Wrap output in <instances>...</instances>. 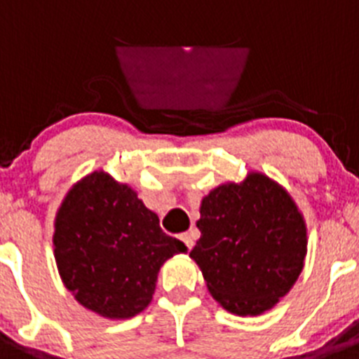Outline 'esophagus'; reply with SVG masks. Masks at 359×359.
<instances>
[{
  "label": "esophagus",
  "mask_w": 359,
  "mask_h": 359,
  "mask_svg": "<svg viewBox=\"0 0 359 359\" xmlns=\"http://www.w3.org/2000/svg\"><path fill=\"white\" fill-rule=\"evenodd\" d=\"M180 239L185 243L187 250H192V246H194V239H192V236H190V233H182V237H180Z\"/></svg>",
  "instance_id": "esophagus-1"
}]
</instances>
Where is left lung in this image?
I'll list each match as a JSON object with an SVG mask.
<instances>
[{
  "instance_id": "left-lung-1",
  "label": "left lung",
  "mask_w": 359,
  "mask_h": 359,
  "mask_svg": "<svg viewBox=\"0 0 359 359\" xmlns=\"http://www.w3.org/2000/svg\"><path fill=\"white\" fill-rule=\"evenodd\" d=\"M190 259L212 297L239 316L271 309L294 286L307 253V228L293 198L261 172L205 196Z\"/></svg>"
}]
</instances>
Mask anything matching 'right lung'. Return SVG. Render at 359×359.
I'll list each match as a JSON object with an SVG mask.
<instances>
[{"mask_svg": "<svg viewBox=\"0 0 359 359\" xmlns=\"http://www.w3.org/2000/svg\"><path fill=\"white\" fill-rule=\"evenodd\" d=\"M53 255L75 300L111 320L133 318L151 304L158 271L182 241L129 185L95 170L69 189L55 215Z\"/></svg>", "mask_w": 359, "mask_h": 359, "instance_id": "right-lung-1", "label": "right lung"}]
</instances>
